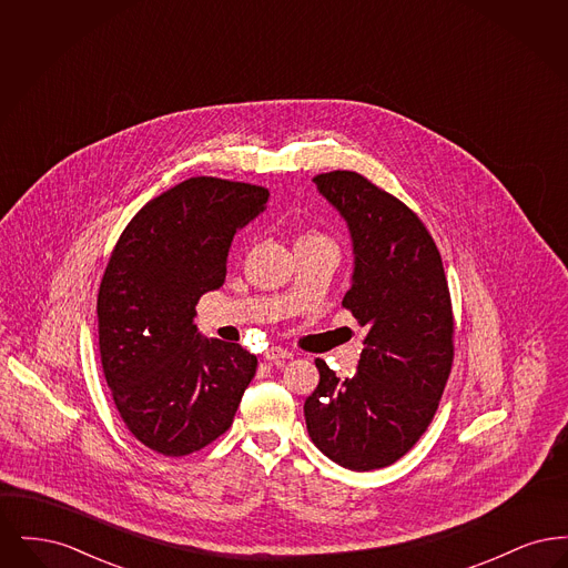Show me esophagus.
Returning <instances> with one entry per match:
<instances>
[{
    "instance_id": "obj_1",
    "label": "esophagus",
    "mask_w": 568,
    "mask_h": 568,
    "mask_svg": "<svg viewBox=\"0 0 568 568\" xmlns=\"http://www.w3.org/2000/svg\"><path fill=\"white\" fill-rule=\"evenodd\" d=\"M264 359L274 362V364H281L285 359H292V353L283 349V347H271V349H266V353H264Z\"/></svg>"
}]
</instances>
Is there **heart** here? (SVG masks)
I'll list each match as a JSON object with an SVG mask.
<instances>
[{"mask_svg": "<svg viewBox=\"0 0 568 568\" xmlns=\"http://www.w3.org/2000/svg\"><path fill=\"white\" fill-rule=\"evenodd\" d=\"M308 239H322V236H317V234H306V236H302L300 241H308Z\"/></svg>", "mask_w": 568, "mask_h": 568, "instance_id": "heart-1", "label": "heart"}]
</instances>
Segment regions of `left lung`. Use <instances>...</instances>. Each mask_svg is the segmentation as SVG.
<instances>
[{
    "instance_id": "left-lung-1",
    "label": "left lung",
    "mask_w": 568,
    "mask_h": 568,
    "mask_svg": "<svg viewBox=\"0 0 568 568\" xmlns=\"http://www.w3.org/2000/svg\"><path fill=\"white\" fill-rule=\"evenodd\" d=\"M313 183L347 221L355 260L343 306L368 334L355 377L315 359L306 428L332 462L375 470L403 458L433 422L454 364L452 296L430 232L398 197L349 170Z\"/></svg>"
}]
</instances>
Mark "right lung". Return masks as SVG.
I'll return each mask as SVG.
<instances>
[{
    "label": "right lung",
    "instance_id": "obj_1",
    "mask_svg": "<svg viewBox=\"0 0 568 568\" xmlns=\"http://www.w3.org/2000/svg\"><path fill=\"white\" fill-rule=\"evenodd\" d=\"M268 190L195 176L146 202L114 244L98 294L104 377L128 430L181 458L225 433L255 377L239 343L202 338L195 304L225 281L234 234Z\"/></svg>",
    "mask_w": 568,
    "mask_h": 568
}]
</instances>
